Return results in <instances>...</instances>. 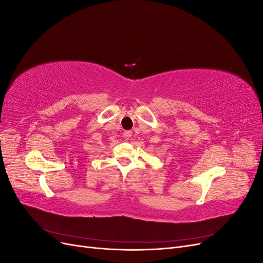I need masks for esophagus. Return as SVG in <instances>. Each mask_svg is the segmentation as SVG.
<instances>
[{"instance_id": "34e87169", "label": "esophagus", "mask_w": 263, "mask_h": 263, "mask_svg": "<svg viewBox=\"0 0 263 263\" xmlns=\"http://www.w3.org/2000/svg\"><path fill=\"white\" fill-rule=\"evenodd\" d=\"M132 135H133V133H132L130 130H126V132L123 133V136H124V138H126V139H129V138L132 137Z\"/></svg>"}]
</instances>
